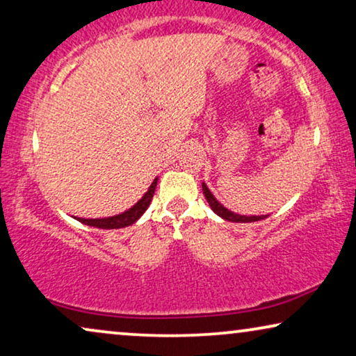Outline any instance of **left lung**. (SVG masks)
I'll use <instances>...</instances> for the list:
<instances>
[{
  "mask_svg": "<svg viewBox=\"0 0 356 356\" xmlns=\"http://www.w3.org/2000/svg\"><path fill=\"white\" fill-rule=\"evenodd\" d=\"M202 187H203L204 198H207V202L209 203V207H211L213 211L216 213L218 216L226 219V221H229V222H254V221H261V219L269 216V214H263V216H245V214H237V213L230 211V209H227L226 207H222V204L219 203L216 198H214V195L209 192L207 184L203 182Z\"/></svg>",
  "mask_w": 356,
  "mask_h": 356,
  "instance_id": "left-lung-1",
  "label": "left lung"
}]
</instances>
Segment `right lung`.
Listing matches in <instances>:
<instances>
[{
	"label": "right lung",
	"mask_w": 356,
	"mask_h": 356,
	"mask_svg": "<svg viewBox=\"0 0 356 356\" xmlns=\"http://www.w3.org/2000/svg\"><path fill=\"white\" fill-rule=\"evenodd\" d=\"M156 184H158V179H154L152 185H149L148 192L145 193L143 197L140 198L132 208H129L127 211H124L121 214H116V216H109V218H102V219H99V218L98 219L76 218V219L82 224H87V226H93V227H98V229H121V227L132 226V224L137 221V219L142 216L145 211H147L149 203H152V198L154 195V188H156Z\"/></svg>",
	"instance_id": "obj_1"
}]
</instances>
